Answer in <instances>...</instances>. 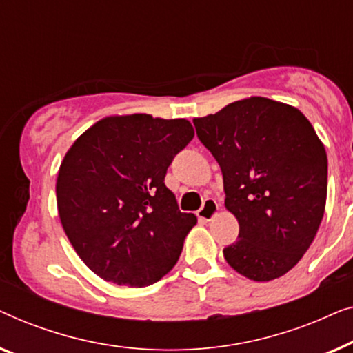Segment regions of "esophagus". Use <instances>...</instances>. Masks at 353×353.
<instances>
[{
	"label": "esophagus",
	"instance_id": "esophagus-1",
	"mask_svg": "<svg viewBox=\"0 0 353 353\" xmlns=\"http://www.w3.org/2000/svg\"><path fill=\"white\" fill-rule=\"evenodd\" d=\"M217 211H219V203H217L216 200H206L205 205H203L200 210H198L196 216L198 219L201 221H211L212 217H214L217 214Z\"/></svg>",
	"mask_w": 353,
	"mask_h": 353
}]
</instances>
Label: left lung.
<instances>
[{
	"instance_id": "1",
	"label": "left lung",
	"mask_w": 353,
	"mask_h": 353,
	"mask_svg": "<svg viewBox=\"0 0 353 353\" xmlns=\"http://www.w3.org/2000/svg\"><path fill=\"white\" fill-rule=\"evenodd\" d=\"M203 145L219 163L225 208L238 240L228 265L254 281L285 275L302 259L325 214L327 158L310 121L286 103L250 97L195 118Z\"/></svg>"
}]
</instances>
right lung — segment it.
<instances>
[{"label": "right lung", "instance_id": "1", "mask_svg": "<svg viewBox=\"0 0 353 353\" xmlns=\"http://www.w3.org/2000/svg\"><path fill=\"white\" fill-rule=\"evenodd\" d=\"M193 134L183 118L108 117L67 152L56 185L59 217L94 274L142 288L176 265L196 216L179 211L165 176Z\"/></svg>", "mask_w": 353, "mask_h": 353}]
</instances>
